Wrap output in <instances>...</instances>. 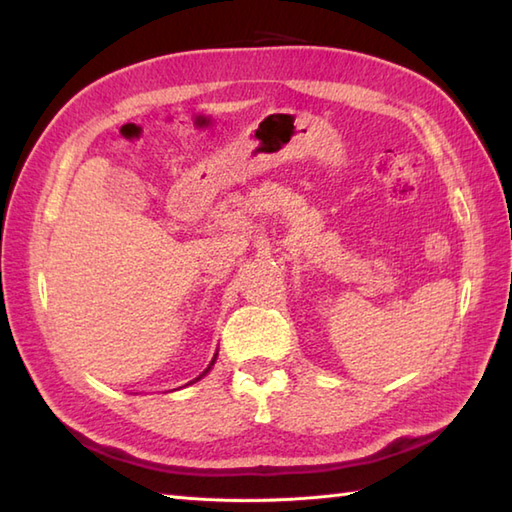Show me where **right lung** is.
I'll list each match as a JSON object with an SVG mask.
<instances>
[{
    "mask_svg": "<svg viewBox=\"0 0 512 512\" xmlns=\"http://www.w3.org/2000/svg\"><path fill=\"white\" fill-rule=\"evenodd\" d=\"M215 356H217V354H215ZM215 356H213V361H211V365H213V363H215ZM211 365H209V367H206V369H204V374H206V372H209V369H211ZM204 374H200V376H198V378H195V380H200V378H202V376H204ZM195 380H191V383H195Z\"/></svg>",
    "mask_w": 512,
    "mask_h": 512,
    "instance_id": "obj_1",
    "label": "right lung"
}]
</instances>
